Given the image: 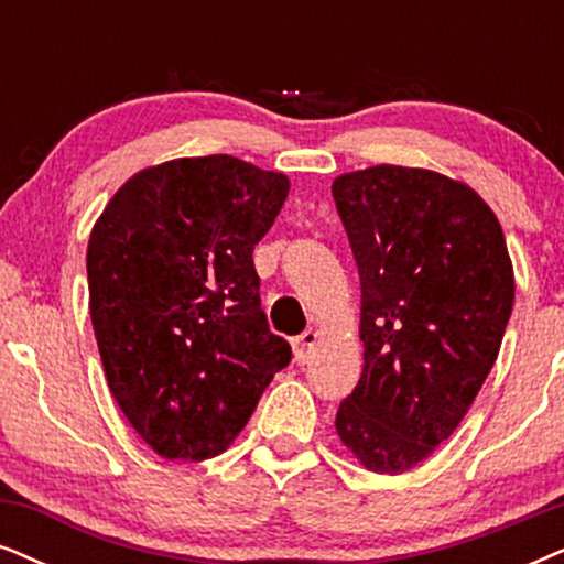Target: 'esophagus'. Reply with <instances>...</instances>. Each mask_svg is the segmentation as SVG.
Here are the masks:
<instances>
[{"instance_id":"esophagus-1","label":"esophagus","mask_w":564,"mask_h":564,"mask_svg":"<svg viewBox=\"0 0 564 564\" xmlns=\"http://www.w3.org/2000/svg\"><path fill=\"white\" fill-rule=\"evenodd\" d=\"M317 344H319V333L312 330V327L299 335V338H294V359L299 361V365H306V361L312 359Z\"/></svg>"}]
</instances>
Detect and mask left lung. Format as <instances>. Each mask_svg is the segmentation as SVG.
Returning <instances> with one entry per match:
<instances>
[{
    "mask_svg": "<svg viewBox=\"0 0 564 564\" xmlns=\"http://www.w3.org/2000/svg\"><path fill=\"white\" fill-rule=\"evenodd\" d=\"M361 281L365 367L335 430L377 474L430 458L479 395L516 302L495 210L466 182L416 166L333 180Z\"/></svg>",
    "mask_w": 564,
    "mask_h": 564,
    "instance_id": "1",
    "label": "left lung"
}]
</instances>
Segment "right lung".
Returning <instances> with one entry per match:
<instances>
[{
	"label": "right lung",
	"instance_id": "right-lung-1",
	"mask_svg": "<svg viewBox=\"0 0 564 564\" xmlns=\"http://www.w3.org/2000/svg\"><path fill=\"white\" fill-rule=\"evenodd\" d=\"M289 176L234 155L132 174L88 239V306L113 401L161 458H216L291 361L260 310L252 249Z\"/></svg>",
	"mask_w": 564,
	"mask_h": 564
}]
</instances>
